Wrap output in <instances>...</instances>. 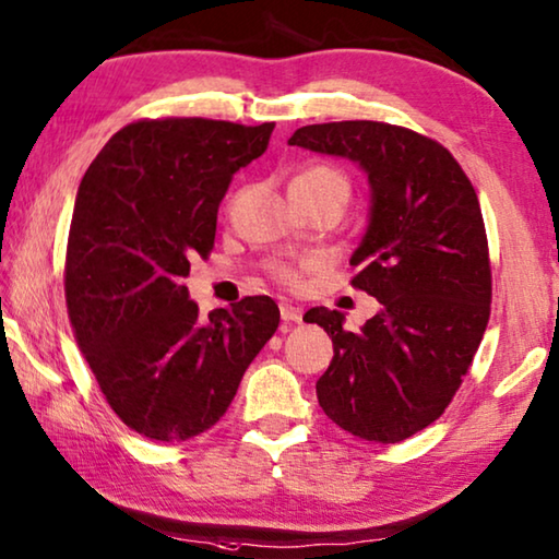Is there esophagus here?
I'll return each mask as SVG.
<instances>
[{
  "instance_id": "esophagus-1",
  "label": "esophagus",
  "mask_w": 559,
  "mask_h": 559,
  "mask_svg": "<svg viewBox=\"0 0 559 559\" xmlns=\"http://www.w3.org/2000/svg\"><path fill=\"white\" fill-rule=\"evenodd\" d=\"M281 318L286 323H300L304 321V311H300L298 306H290V304H281Z\"/></svg>"
}]
</instances>
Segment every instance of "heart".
<instances>
[{"mask_svg": "<svg viewBox=\"0 0 559 559\" xmlns=\"http://www.w3.org/2000/svg\"><path fill=\"white\" fill-rule=\"evenodd\" d=\"M290 186H306V189H328V191H338L341 197L348 199V181H345V176L341 171H335L331 166H311L306 168V171H300L294 183ZM311 261L306 263H278L273 273H276V278H281L283 283H288V286H294L300 278V271L308 269Z\"/></svg>", "mask_w": 559, "mask_h": 559, "instance_id": "heart-1", "label": "heart"}]
</instances>
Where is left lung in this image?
<instances>
[{
  "mask_svg": "<svg viewBox=\"0 0 559 559\" xmlns=\"http://www.w3.org/2000/svg\"><path fill=\"white\" fill-rule=\"evenodd\" d=\"M288 144L350 158L370 183L350 283L378 298L380 311L358 333L345 331L338 311L306 313L333 341L318 403L353 436L401 442L445 413L490 318L480 201L445 146L393 123H311Z\"/></svg>",
  "mask_w": 559,
  "mask_h": 559,
  "instance_id": "8db88e82",
  "label": "left lung"
}]
</instances>
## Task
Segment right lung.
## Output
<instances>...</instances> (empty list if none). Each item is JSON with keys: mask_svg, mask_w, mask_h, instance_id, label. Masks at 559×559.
<instances>
[{"mask_svg": "<svg viewBox=\"0 0 559 559\" xmlns=\"http://www.w3.org/2000/svg\"><path fill=\"white\" fill-rule=\"evenodd\" d=\"M276 123L144 119L109 139L79 183L64 290L106 403L139 436L189 440L216 425L276 333L269 296L216 308L189 298V259L214 248L218 203Z\"/></svg>", "mask_w": 559, "mask_h": 559, "instance_id": "add662e5", "label": "right lung"}]
</instances>
